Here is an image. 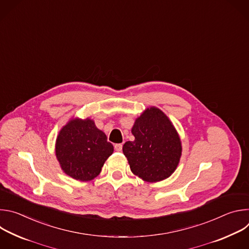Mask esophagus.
I'll return each mask as SVG.
<instances>
[{
	"mask_svg": "<svg viewBox=\"0 0 249 249\" xmlns=\"http://www.w3.org/2000/svg\"><path fill=\"white\" fill-rule=\"evenodd\" d=\"M122 147H123L122 144H115L114 145V149H115L116 152H121L122 151Z\"/></svg>",
	"mask_w": 249,
	"mask_h": 249,
	"instance_id": "esophagus-1",
	"label": "esophagus"
}]
</instances>
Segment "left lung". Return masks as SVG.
<instances>
[{"instance_id": "left-lung-1", "label": "left lung", "mask_w": 249, "mask_h": 249, "mask_svg": "<svg viewBox=\"0 0 249 249\" xmlns=\"http://www.w3.org/2000/svg\"><path fill=\"white\" fill-rule=\"evenodd\" d=\"M134 141L123 146L132 172L147 182L169 177L178 165L180 138L168 117L159 108L146 109L132 128Z\"/></svg>"}]
</instances>
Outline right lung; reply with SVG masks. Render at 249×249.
Segmentation results:
<instances>
[{"label": "right lung", "instance_id": "right-lung-1", "mask_svg": "<svg viewBox=\"0 0 249 249\" xmlns=\"http://www.w3.org/2000/svg\"><path fill=\"white\" fill-rule=\"evenodd\" d=\"M55 151L66 174L76 180L89 181L100 173L113 146L91 119L75 118L59 132Z\"/></svg>", "mask_w": 249, "mask_h": 249}]
</instances>
